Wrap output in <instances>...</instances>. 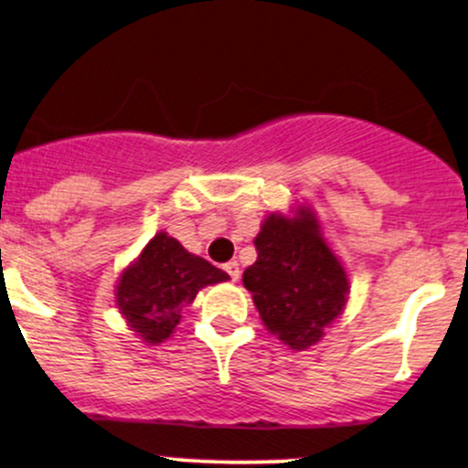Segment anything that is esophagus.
Listing matches in <instances>:
<instances>
[{"label":"esophagus","mask_w":468,"mask_h":468,"mask_svg":"<svg viewBox=\"0 0 468 468\" xmlns=\"http://www.w3.org/2000/svg\"><path fill=\"white\" fill-rule=\"evenodd\" d=\"M224 271L230 275V280H233V282H238L239 280V273H242V271H239L238 261H226Z\"/></svg>","instance_id":"esophagus-1"}]
</instances>
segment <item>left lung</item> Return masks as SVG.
<instances>
[{"instance_id":"8db88e82","label":"left lung","mask_w":468,"mask_h":468,"mask_svg":"<svg viewBox=\"0 0 468 468\" xmlns=\"http://www.w3.org/2000/svg\"><path fill=\"white\" fill-rule=\"evenodd\" d=\"M258 260L244 271L266 331L292 351H306L348 302V275L306 204L266 215L255 238Z\"/></svg>"}]
</instances>
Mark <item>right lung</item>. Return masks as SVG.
<instances>
[{
  "label": "right lung",
  "instance_id": "1",
  "mask_svg": "<svg viewBox=\"0 0 468 468\" xmlns=\"http://www.w3.org/2000/svg\"><path fill=\"white\" fill-rule=\"evenodd\" d=\"M226 280L230 277L222 269L159 230L117 277L115 304L126 326L148 346H157L176 333L182 311L204 286Z\"/></svg>",
  "mask_w": 468,
  "mask_h": 468
}]
</instances>
